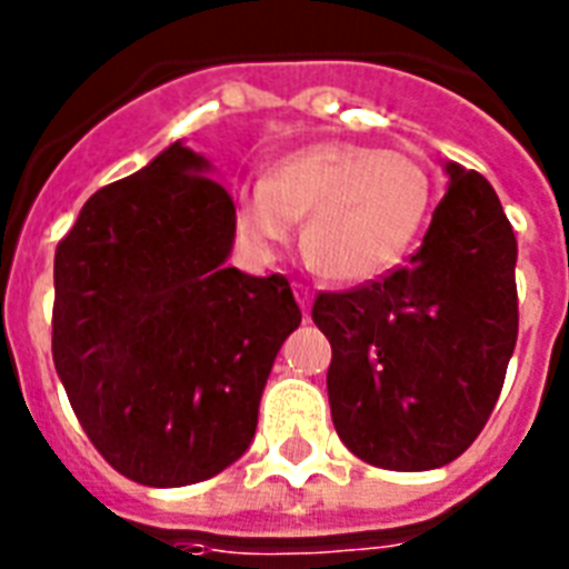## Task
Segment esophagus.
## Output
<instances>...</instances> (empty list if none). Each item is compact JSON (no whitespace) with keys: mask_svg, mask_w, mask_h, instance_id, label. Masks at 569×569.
Instances as JSON below:
<instances>
[{"mask_svg":"<svg viewBox=\"0 0 569 569\" xmlns=\"http://www.w3.org/2000/svg\"><path fill=\"white\" fill-rule=\"evenodd\" d=\"M295 298H298V303H301V310L303 316L310 312V301H312V292H310V286H303V283H295Z\"/></svg>","mask_w":569,"mask_h":569,"instance_id":"1","label":"esophagus"}]
</instances>
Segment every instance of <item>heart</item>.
<instances>
[{
    "label": "heart",
    "instance_id": "1",
    "mask_svg": "<svg viewBox=\"0 0 569 569\" xmlns=\"http://www.w3.org/2000/svg\"><path fill=\"white\" fill-rule=\"evenodd\" d=\"M431 209V177L398 150L319 141L283 156L266 182L239 194L236 227L271 250L301 221V250L321 277L366 283L398 266Z\"/></svg>",
    "mask_w": 569,
    "mask_h": 569
}]
</instances>
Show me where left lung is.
Here are the masks:
<instances>
[{"instance_id":"obj_1","label":"left lung","mask_w":569,"mask_h":569,"mask_svg":"<svg viewBox=\"0 0 569 569\" xmlns=\"http://www.w3.org/2000/svg\"><path fill=\"white\" fill-rule=\"evenodd\" d=\"M422 248L378 280L319 292L339 440L380 469L422 472L476 442L517 346V239L493 186L458 164Z\"/></svg>"}]
</instances>
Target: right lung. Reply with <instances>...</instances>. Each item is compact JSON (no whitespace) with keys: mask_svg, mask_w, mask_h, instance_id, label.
<instances>
[{"mask_svg":"<svg viewBox=\"0 0 569 569\" xmlns=\"http://www.w3.org/2000/svg\"><path fill=\"white\" fill-rule=\"evenodd\" d=\"M236 203L171 144L102 186L56 248L52 360L93 449L147 487L239 460L283 339L301 325L283 274L227 266Z\"/></svg>","mask_w":569,"mask_h":569,"instance_id":"add662e5","label":"right lung"}]
</instances>
